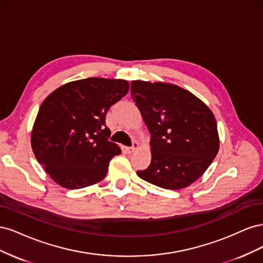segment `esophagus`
Instances as JSON below:
<instances>
[{"label": "esophagus", "instance_id": "obj_1", "mask_svg": "<svg viewBox=\"0 0 263 263\" xmlns=\"http://www.w3.org/2000/svg\"><path fill=\"white\" fill-rule=\"evenodd\" d=\"M138 148H139V144H138V142H137V141H134L133 146H132V147H127V148H126V151H127V153H128V154H132V153H134L135 150H137Z\"/></svg>", "mask_w": 263, "mask_h": 263}]
</instances>
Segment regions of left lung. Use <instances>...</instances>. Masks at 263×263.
I'll return each mask as SVG.
<instances>
[{
    "label": "left lung",
    "mask_w": 263,
    "mask_h": 263,
    "mask_svg": "<svg viewBox=\"0 0 263 263\" xmlns=\"http://www.w3.org/2000/svg\"><path fill=\"white\" fill-rule=\"evenodd\" d=\"M130 93L151 135V162L137 176L168 190L192 184L219 149L212 110L194 94L170 83L136 80Z\"/></svg>",
    "instance_id": "left-lung-1"
}]
</instances>
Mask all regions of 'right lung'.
<instances>
[{
  "label": "right lung",
  "mask_w": 263,
  "mask_h": 263,
  "mask_svg": "<svg viewBox=\"0 0 263 263\" xmlns=\"http://www.w3.org/2000/svg\"><path fill=\"white\" fill-rule=\"evenodd\" d=\"M121 79L87 78L61 85L45 99L31 130L37 161L62 187L76 190L105 178L121 149L108 140L107 110L127 94Z\"/></svg>",
  "instance_id": "right-lung-1"
}]
</instances>
